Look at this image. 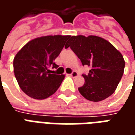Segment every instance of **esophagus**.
Instances as JSON below:
<instances>
[{"label": "esophagus", "instance_id": "34e87169", "mask_svg": "<svg viewBox=\"0 0 135 135\" xmlns=\"http://www.w3.org/2000/svg\"><path fill=\"white\" fill-rule=\"evenodd\" d=\"M69 75H70V76H71V77H73V78H74V77H76V76H78V74H77V72H76V71H74L73 72H72V73H71V74H70Z\"/></svg>", "mask_w": 135, "mask_h": 135}]
</instances>
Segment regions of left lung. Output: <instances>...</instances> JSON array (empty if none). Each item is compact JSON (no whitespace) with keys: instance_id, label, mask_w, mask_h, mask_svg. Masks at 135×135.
<instances>
[{"instance_id":"left-lung-1","label":"left lung","mask_w":135,"mask_h":135,"mask_svg":"<svg viewBox=\"0 0 135 135\" xmlns=\"http://www.w3.org/2000/svg\"><path fill=\"white\" fill-rule=\"evenodd\" d=\"M73 50L83 66L91 68L82 74L85 84L78 88L88 100L101 101L115 92L122 79L125 61L122 53L106 40L95 35L71 36L65 45Z\"/></svg>"}]
</instances>
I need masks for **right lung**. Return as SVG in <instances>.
<instances>
[{"label":"right lung","mask_w":135,"mask_h":135,"mask_svg":"<svg viewBox=\"0 0 135 135\" xmlns=\"http://www.w3.org/2000/svg\"><path fill=\"white\" fill-rule=\"evenodd\" d=\"M69 35H47L28 42L13 59V72L22 90L34 99L43 100L56 93L65 75L50 74L58 68L59 56Z\"/></svg>","instance_id":"1"}]
</instances>
